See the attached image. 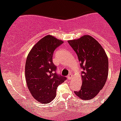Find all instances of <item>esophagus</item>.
<instances>
[{
  "label": "esophagus",
  "mask_w": 121,
  "mask_h": 121,
  "mask_svg": "<svg viewBox=\"0 0 121 121\" xmlns=\"http://www.w3.org/2000/svg\"><path fill=\"white\" fill-rule=\"evenodd\" d=\"M72 74H71V73H69V74H68V76H67L68 79V80H70L72 78Z\"/></svg>",
  "instance_id": "1"
}]
</instances>
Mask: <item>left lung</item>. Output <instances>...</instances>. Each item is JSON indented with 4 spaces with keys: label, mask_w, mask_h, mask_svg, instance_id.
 <instances>
[{
    "label": "left lung",
    "mask_w": 121,
    "mask_h": 121,
    "mask_svg": "<svg viewBox=\"0 0 121 121\" xmlns=\"http://www.w3.org/2000/svg\"><path fill=\"white\" fill-rule=\"evenodd\" d=\"M68 42L77 54L83 69L81 89L74 93L84 100L92 99L103 88L108 78L109 62L105 50L89 35Z\"/></svg>",
    "instance_id": "8db88e82"
}]
</instances>
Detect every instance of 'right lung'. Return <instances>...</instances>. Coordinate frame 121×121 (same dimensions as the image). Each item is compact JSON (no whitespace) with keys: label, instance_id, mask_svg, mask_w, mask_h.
<instances>
[{"label":"right lung","instance_id":"add662e5","mask_svg":"<svg viewBox=\"0 0 121 121\" xmlns=\"http://www.w3.org/2000/svg\"><path fill=\"white\" fill-rule=\"evenodd\" d=\"M63 41L47 35L37 42L28 53L26 62L25 74L28 89L40 103L51 102L56 95L58 86L66 80L56 73L53 63L55 50Z\"/></svg>","mask_w":121,"mask_h":121}]
</instances>
